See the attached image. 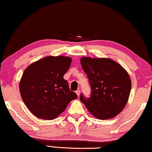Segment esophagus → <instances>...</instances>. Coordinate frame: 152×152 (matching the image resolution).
I'll return each mask as SVG.
<instances>
[{"instance_id":"34e87169","label":"esophagus","mask_w":152,"mask_h":152,"mask_svg":"<svg viewBox=\"0 0 152 152\" xmlns=\"http://www.w3.org/2000/svg\"><path fill=\"white\" fill-rule=\"evenodd\" d=\"M76 93L77 94V96H79L80 94V90H78V91H76Z\"/></svg>"}]
</instances>
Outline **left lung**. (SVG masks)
Instances as JSON below:
<instances>
[{
	"label": "left lung",
	"instance_id": "1",
	"mask_svg": "<svg viewBox=\"0 0 152 152\" xmlns=\"http://www.w3.org/2000/svg\"><path fill=\"white\" fill-rule=\"evenodd\" d=\"M80 63L91 88V97L86 99L81 94V102L97 119L117 116L127 103L132 88L127 71L109 58L82 57Z\"/></svg>",
	"mask_w": 152,
	"mask_h": 152
}]
</instances>
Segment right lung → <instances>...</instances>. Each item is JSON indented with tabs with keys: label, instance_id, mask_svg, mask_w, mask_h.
Here are the masks:
<instances>
[{
	"label": "right lung",
	"instance_id": "right-lung-1",
	"mask_svg": "<svg viewBox=\"0 0 152 152\" xmlns=\"http://www.w3.org/2000/svg\"><path fill=\"white\" fill-rule=\"evenodd\" d=\"M72 59L66 56H47L29 65L19 83L20 96L33 115L42 119L52 120L77 99L70 91L64 75Z\"/></svg>",
	"mask_w": 152,
	"mask_h": 152
}]
</instances>
